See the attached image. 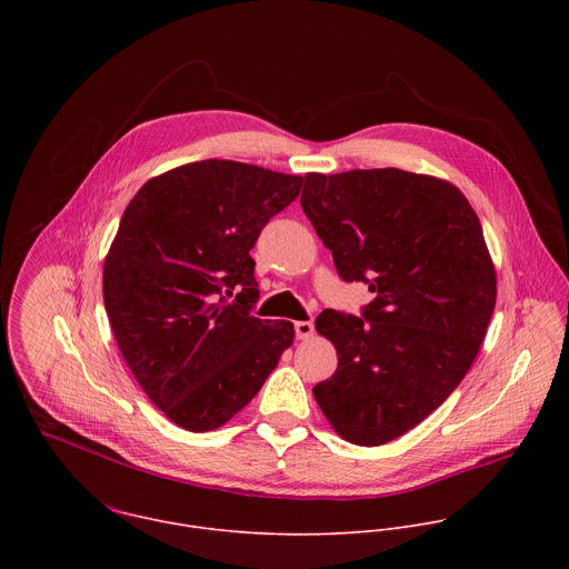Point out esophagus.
<instances>
[{
  "instance_id": "esophagus-1",
  "label": "esophagus",
  "mask_w": 569,
  "mask_h": 569,
  "mask_svg": "<svg viewBox=\"0 0 569 569\" xmlns=\"http://www.w3.org/2000/svg\"><path fill=\"white\" fill-rule=\"evenodd\" d=\"M313 332H316L313 322H296V335H298V339H311Z\"/></svg>"
}]
</instances>
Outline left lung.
Instances as JSON below:
<instances>
[{
    "label": "left lung",
    "mask_w": 569,
    "mask_h": 569,
    "mask_svg": "<svg viewBox=\"0 0 569 569\" xmlns=\"http://www.w3.org/2000/svg\"><path fill=\"white\" fill-rule=\"evenodd\" d=\"M300 201L339 276L375 293L366 321L318 318L337 370L316 401L343 440L386 445L442 406L480 352L497 298L480 219L451 181L399 168L307 172Z\"/></svg>",
    "instance_id": "1"
}]
</instances>
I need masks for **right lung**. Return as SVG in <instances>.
Instances as JSON below:
<instances>
[{
    "label": "right lung",
    "mask_w": 569,
    "mask_h": 569,
    "mask_svg": "<svg viewBox=\"0 0 569 569\" xmlns=\"http://www.w3.org/2000/svg\"><path fill=\"white\" fill-rule=\"evenodd\" d=\"M300 174L203 160L151 177L104 256L102 298L116 343L151 403L177 427L212 431L262 388L296 330L258 320L256 243L302 188ZM239 290L238 305L222 296Z\"/></svg>",
    "instance_id": "obj_1"
}]
</instances>
